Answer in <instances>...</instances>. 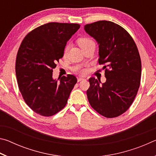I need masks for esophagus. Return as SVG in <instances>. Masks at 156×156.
<instances>
[{
  "label": "esophagus",
  "mask_w": 156,
  "mask_h": 156,
  "mask_svg": "<svg viewBox=\"0 0 156 156\" xmlns=\"http://www.w3.org/2000/svg\"><path fill=\"white\" fill-rule=\"evenodd\" d=\"M77 80H78V82H80V81H82V80H84V78H82V77H78V78H77Z\"/></svg>",
  "instance_id": "esophagus-1"
}]
</instances>
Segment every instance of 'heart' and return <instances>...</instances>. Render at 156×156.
Masks as SVG:
<instances>
[{"label":"heart","mask_w":156,"mask_h":156,"mask_svg":"<svg viewBox=\"0 0 156 156\" xmlns=\"http://www.w3.org/2000/svg\"><path fill=\"white\" fill-rule=\"evenodd\" d=\"M94 41L91 38H89V37H86V36H84V37H81V38H79L77 41V43L79 45V47H80L82 49H83L84 48H85L86 47H87L89 44L93 43ZM68 49L69 47L68 46H67L65 48L64 50V53L65 54L67 53V51H68ZM75 72L80 73V74H84V73H85V69H81L80 67H78L75 69Z\"/></svg>","instance_id":"heart-1"}]
</instances>
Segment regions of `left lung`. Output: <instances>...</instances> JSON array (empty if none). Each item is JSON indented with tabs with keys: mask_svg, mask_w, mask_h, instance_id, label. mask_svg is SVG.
I'll return each instance as SVG.
<instances>
[{
	"mask_svg": "<svg viewBox=\"0 0 156 156\" xmlns=\"http://www.w3.org/2000/svg\"><path fill=\"white\" fill-rule=\"evenodd\" d=\"M97 41L100 65H104L105 83L90 78L87 91L91 106L106 118H115L127 110L138 93L141 78V60L133 39L119 25L99 20L84 25Z\"/></svg>",
	"mask_w": 156,
	"mask_h": 156,
	"instance_id": "1",
	"label": "left lung"
}]
</instances>
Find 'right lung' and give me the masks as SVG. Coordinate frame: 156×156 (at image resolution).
<instances>
[{
    "label": "right lung",
    "instance_id": "add662e5",
    "mask_svg": "<svg viewBox=\"0 0 156 156\" xmlns=\"http://www.w3.org/2000/svg\"><path fill=\"white\" fill-rule=\"evenodd\" d=\"M80 27L76 23H47L30 31L20 44L16 60L18 88L25 103L39 115L47 117L62 110L77 83L71 74L54 80L52 72L67 42Z\"/></svg>",
    "mask_w": 156,
    "mask_h": 156
}]
</instances>
